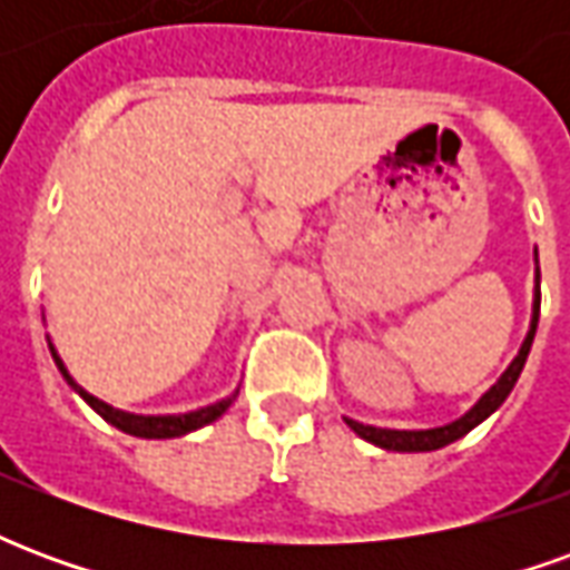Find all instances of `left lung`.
<instances>
[{
    "mask_svg": "<svg viewBox=\"0 0 570 570\" xmlns=\"http://www.w3.org/2000/svg\"><path fill=\"white\" fill-rule=\"evenodd\" d=\"M534 265H538V249H534ZM538 317H540V268H534V302H531V326H528V335L522 347H519V354L513 357V363L503 370V375L498 382L491 384L485 394L479 396L473 406L466 409L461 419L449 421V424H442V428H430V430H391V428H372V424H360L354 419H345V424L357 436H363L372 445H379V449H387V452H433V449H442V445H449V442L461 440L466 436L470 430L482 424V421L489 419L491 412H498L501 403L510 396V391L519 382V375L525 370V360L528 351H531V342H534V333H538Z\"/></svg>",
    "mask_w": 570,
    "mask_h": 570,
    "instance_id": "8db88e82",
    "label": "left lung"
}]
</instances>
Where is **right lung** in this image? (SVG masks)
I'll list each match as a JSON object with an SVG mask.
<instances>
[{
  "mask_svg": "<svg viewBox=\"0 0 570 570\" xmlns=\"http://www.w3.org/2000/svg\"><path fill=\"white\" fill-rule=\"evenodd\" d=\"M48 347H51V357H55L57 370H60V375L67 379L69 387H72V391H76V394H79L81 400H85V403L100 415V419L109 421L112 428L125 430V433H130V436H142V440H174V436H186V433L204 428V424H213V421L223 415L225 409L235 403L237 391H240V387H237L235 394H228L225 400H219V403H210V406L195 409V412H179V415H134V412L109 406V403H104V400H97L94 394H88V391H85V387H81V384L67 372L63 360H60V354H57V347L51 345V338H48Z\"/></svg>",
  "mask_w": 570,
  "mask_h": 570,
  "instance_id": "right-lung-1",
  "label": "right lung"
}]
</instances>
